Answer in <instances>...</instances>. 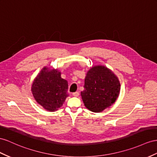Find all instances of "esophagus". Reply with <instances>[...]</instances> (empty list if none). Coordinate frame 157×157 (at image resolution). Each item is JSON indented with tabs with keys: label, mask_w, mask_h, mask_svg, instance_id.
Masks as SVG:
<instances>
[{
	"label": "esophagus",
	"mask_w": 157,
	"mask_h": 157,
	"mask_svg": "<svg viewBox=\"0 0 157 157\" xmlns=\"http://www.w3.org/2000/svg\"><path fill=\"white\" fill-rule=\"evenodd\" d=\"M73 96L75 97H78L79 96V92H75L73 93Z\"/></svg>",
	"instance_id": "1"
}]
</instances>
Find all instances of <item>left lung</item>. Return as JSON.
I'll use <instances>...</instances> for the list:
<instances>
[{"mask_svg": "<svg viewBox=\"0 0 157 157\" xmlns=\"http://www.w3.org/2000/svg\"><path fill=\"white\" fill-rule=\"evenodd\" d=\"M120 87V80L112 70L104 65H95L87 71L80 95L85 107L98 113L115 103Z\"/></svg>", "mask_w": 157, "mask_h": 157, "instance_id": "left-lung-1", "label": "left lung"}]
</instances>
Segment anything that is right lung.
<instances>
[{
  "label": "right lung",
  "mask_w": 157,
  "mask_h": 157,
  "mask_svg": "<svg viewBox=\"0 0 157 157\" xmlns=\"http://www.w3.org/2000/svg\"><path fill=\"white\" fill-rule=\"evenodd\" d=\"M57 69L44 67L32 84L31 91L37 102L49 112L60 108L69 96L68 82Z\"/></svg>",
  "instance_id": "obj_1"
}]
</instances>
